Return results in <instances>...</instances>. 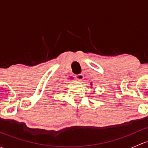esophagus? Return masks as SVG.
Wrapping results in <instances>:
<instances>
[{
    "label": "esophagus",
    "mask_w": 148,
    "mask_h": 148,
    "mask_svg": "<svg viewBox=\"0 0 148 148\" xmlns=\"http://www.w3.org/2000/svg\"><path fill=\"white\" fill-rule=\"evenodd\" d=\"M75 77L77 80L79 81V82H82V81L84 79V74H77V75L75 76Z\"/></svg>",
    "instance_id": "esophagus-1"
}]
</instances>
